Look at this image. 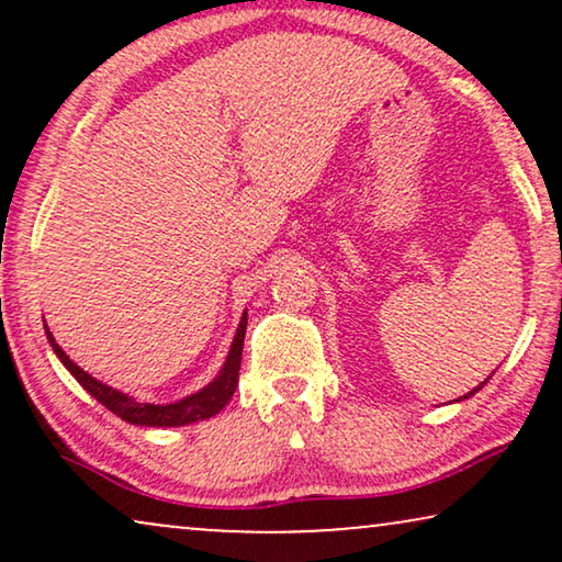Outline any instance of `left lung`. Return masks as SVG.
<instances>
[{
    "mask_svg": "<svg viewBox=\"0 0 562 562\" xmlns=\"http://www.w3.org/2000/svg\"><path fill=\"white\" fill-rule=\"evenodd\" d=\"M486 381H488V379H486ZM486 381H483V383H486ZM483 383H481V386H483ZM481 386H479V389H481ZM479 389H473V391H471V394H468V396H473V394H475V391H479Z\"/></svg>",
    "mask_w": 562,
    "mask_h": 562,
    "instance_id": "left-lung-1",
    "label": "left lung"
}]
</instances>
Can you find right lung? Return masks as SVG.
I'll return each mask as SVG.
<instances>
[{"label":"right lung","mask_w":562,"mask_h":562,"mask_svg":"<svg viewBox=\"0 0 562 562\" xmlns=\"http://www.w3.org/2000/svg\"><path fill=\"white\" fill-rule=\"evenodd\" d=\"M245 327H248V314H245V317L240 319V327H237L233 348H229L225 368H222V373L217 375V379H214L206 389L196 391V394L181 398V402H176V404H143V402H135V398H130L125 394H120V391L104 386L102 381L91 379L87 371H81V368L76 366L74 360L58 348V342L53 340V335L48 333V329H45V335H48L53 350H56L60 363H64L68 371H71L74 379L79 381L81 386L87 389L99 404H104L112 414H117L120 419L130 422V425H140V427H181V425H191V422L214 417V414H217L222 406H225L229 398H233L235 389H237V381H240Z\"/></svg>","instance_id":"add662e5"}]
</instances>
